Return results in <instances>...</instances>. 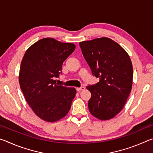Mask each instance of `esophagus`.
<instances>
[{
    "label": "esophagus",
    "mask_w": 153,
    "mask_h": 153,
    "mask_svg": "<svg viewBox=\"0 0 153 153\" xmlns=\"http://www.w3.org/2000/svg\"><path fill=\"white\" fill-rule=\"evenodd\" d=\"M76 90H77V91L80 92V91H82V90H85V87L81 86V87H79V88H76Z\"/></svg>",
    "instance_id": "34e87169"
}]
</instances>
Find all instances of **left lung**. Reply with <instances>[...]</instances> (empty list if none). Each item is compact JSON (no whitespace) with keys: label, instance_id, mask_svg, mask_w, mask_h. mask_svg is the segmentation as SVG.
<instances>
[{"label":"left lung","instance_id":"obj_1","mask_svg":"<svg viewBox=\"0 0 153 153\" xmlns=\"http://www.w3.org/2000/svg\"><path fill=\"white\" fill-rule=\"evenodd\" d=\"M84 59L93 76L100 81L86 86L91 92L90 113L100 120H108L122 110L132 87L133 67L127 52L108 38L79 42Z\"/></svg>","mask_w":153,"mask_h":153}]
</instances>
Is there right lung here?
Returning <instances> with one entry per match:
<instances>
[{"label": "right lung", "mask_w": 153, "mask_h": 153, "mask_svg": "<svg viewBox=\"0 0 153 153\" xmlns=\"http://www.w3.org/2000/svg\"><path fill=\"white\" fill-rule=\"evenodd\" d=\"M75 48L73 43L46 38L31 46L23 57L19 75L21 90L36 115L48 122L66 116L76 96L74 88L59 86L55 79Z\"/></svg>", "instance_id": "right-lung-1"}]
</instances>
